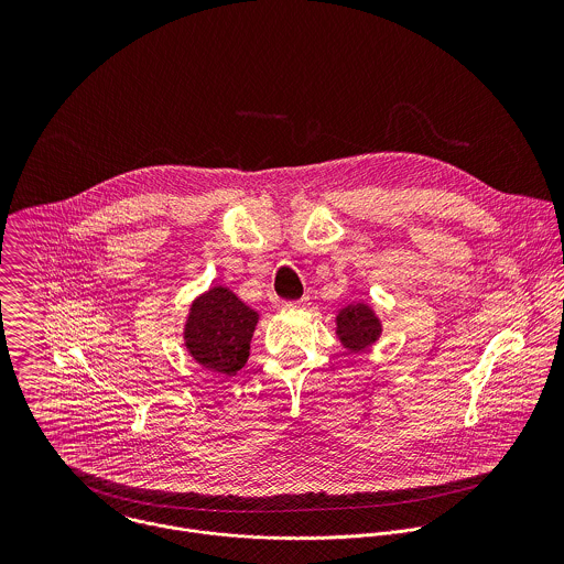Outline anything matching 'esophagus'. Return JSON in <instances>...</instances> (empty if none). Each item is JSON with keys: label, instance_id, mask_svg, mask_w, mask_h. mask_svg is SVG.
Wrapping results in <instances>:
<instances>
[{"label": "esophagus", "instance_id": "1", "mask_svg": "<svg viewBox=\"0 0 564 564\" xmlns=\"http://www.w3.org/2000/svg\"><path fill=\"white\" fill-rule=\"evenodd\" d=\"M311 304V297L304 295L302 300H295V302H286V308H308Z\"/></svg>", "mask_w": 564, "mask_h": 564}]
</instances>
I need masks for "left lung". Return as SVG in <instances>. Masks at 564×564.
<instances>
[{"instance_id":"obj_1","label":"left lung","mask_w":564,"mask_h":564,"mask_svg":"<svg viewBox=\"0 0 564 564\" xmlns=\"http://www.w3.org/2000/svg\"><path fill=\"white\" fill-rule=\"evenodd\" d=\"M380 332V322L367 304L347 306L336 317V334L340 336V343L351 351H362L373 345Z\"/></svg>"}]
</instances>
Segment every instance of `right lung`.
Returning a JSON list of instances; mask_svg holds the SVG:
<instances>
[{"label": "right lung", "instance_id": "obj_1", "mask_svg": "<svg viewBox=\"0 0 564 564\" xmlns=\"http://www.w3.org/2000/svg\"><path fill=\"white\" fill-rule=\"evenodd\" d=\"M258 313L226 286H213L197 297L184 327L188 354L210 371L237 373L249 356Z\"/></svg>", "mask_w": 564, "mask_h": 564}]
</instances>
